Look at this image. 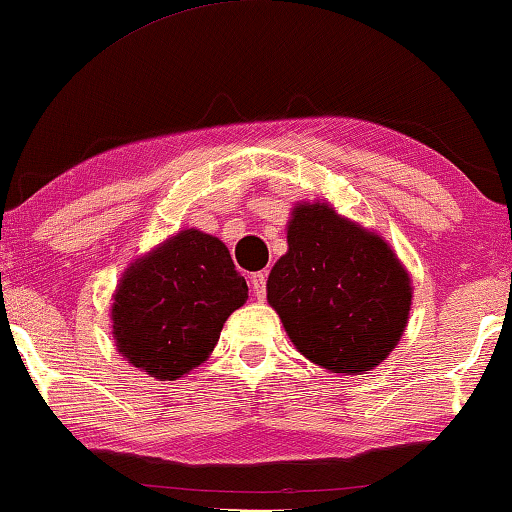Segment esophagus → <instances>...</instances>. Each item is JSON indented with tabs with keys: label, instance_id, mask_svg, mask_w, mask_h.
I'll use <instances>...</instances> for the list:
<instances>
[{
	"label": "esophagus",
	"instance_id": "obj_1",
	"mask_svg": "<svg viewBox=\"0 0 512 512\" xmlns=\"http://www.w3.org/2000/svg\"><path fill=\"white\" fill-rule=\"evenodd\" d=\"M250 289L257 300L266 298V271H259L250 275Z\"/></svg>",
	"mask_w": 512,
	"mask_h": 512
}]
</instances>
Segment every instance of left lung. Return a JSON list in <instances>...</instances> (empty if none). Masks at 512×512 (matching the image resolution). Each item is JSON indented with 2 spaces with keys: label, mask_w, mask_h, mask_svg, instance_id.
I'll return each mask as SVG.
<instances>
[{
  "label": "left lung",
  "mask_w": 512,
  "mask_h": 512,
  "mask_svg": "<svg viewBox=\"0 0 512 512\" xmlns=\"http://www.w3.org/2000/svg\"><path fill=\"white\" fill-rule=\"evenodd\" d=\"M287 246L266 298L296 351L344 376L378 367L403 337L412 305L410 273L394 248L328 202H298Z\"/></svg>",
  "instance_id": "obj_1"
}]
</instances>
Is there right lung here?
<instances>
[{
  "instance_id": "add662e5",
  "label": "right lung",
  "mask_w": 512,
  "mask_h": 512,
  "mask_svg": "<svg viewBox=\"0 0 512 512\" xmlns=\"http://www.w3.org/2000/svg\"><path fill=\"white\" fill-rule=\"evenodd\" d=\"M248 300L221 239L189 227L134 259L111 303V335L123 358L157 380L200 367L223 323Z\"/></svg>"
}]
</instances>
